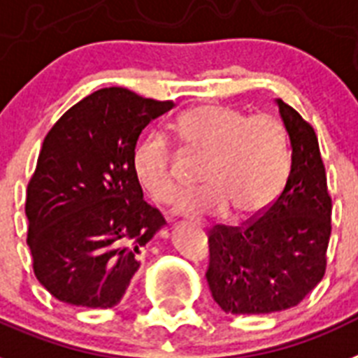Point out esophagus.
Wrapping results in <instances>:
<instances>
[{
    "label": "esophagus",
    "instance_id": "34e87169",
    "mask_svg": "<svg viewBox=\"0 0 358 358\" xmlns=\"http://www.w3.org/2000/svg\"><path fill=\"white\" fill-rule=\"evenodd\" d=\"M192 221H194V223H197V225L205 227V223H203V221H201V220H192Z\"/></svg>",
    "mask_w": 358,
    "mask_h": 358
}]
</instances>
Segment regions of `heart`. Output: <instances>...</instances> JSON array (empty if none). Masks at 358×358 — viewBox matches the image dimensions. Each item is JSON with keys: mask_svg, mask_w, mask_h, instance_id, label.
I'll use <instances>...</instances> for the list:
<instances>
[{"mask_svg": "<svg viewBox=\"0 0 358 358\" xmlns=\"http://www.w3.org/2000/svg\"><path fill=\"white\" fill-rule=\"evenodd\" d=\"M182 152L205 157L197 190L182 194L177 214H225L238 217L265 210L289 176V143L273 115H249L229 106L205 104L177 117L170 126ZM131 168L138 186L157 203L176 196L173 153L161 133H150L135 146Z\"/></svg>", "mask_w": 358, "mask_h": 358, "instance_id": "heart-1", "label": "heart"}]
</instances>
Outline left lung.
I'll list each match as a JSON object with an SVG mask.
<instances>
[{"label":"left lung","mask_w":358,"mask_h":358,"mask_svg":"<svg viewBox=\"0 0 358 358\" xmlns=\"http://www.w3.org/2000/svg\"><path fill=\"white\" fill-rule=\"evenodd\" d=\"M291 141V172L282 194L245 227L217 225L208 236L206 282L230 315H268L294 307L326 273L331 197L311 124L276 99Z\"/></svg>","instance_id":"8db88e82"}]
</instances>
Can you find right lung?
Segmentation results:
<instances>
[{
  "instance_id": "right-lung-1",
  "label": "right lung",
  "mask_w": 358,
  "mask_h": 358,
  "mask_svg": "<svg viewBox=\"0 0 358 358\" xmlns=\"http://www.w3.org/2000/svg\"><path fill=\"white\" fill-rule=\"evenodd\" d=\"M173 108L124 87L80 100L47 133L27 186V245L56 300L109 309L122 300L146 243L164 225L131 168L138 135Z\"/></svg>"
}]
</instances>
